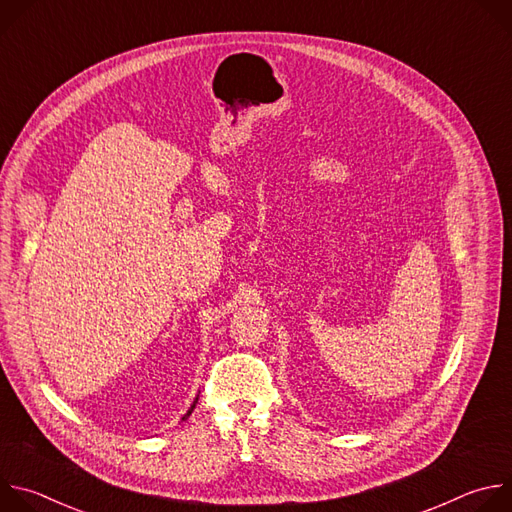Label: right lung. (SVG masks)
<instances>
[{
	"label": "right lung",
	"instance_id": "add662e5",
	"mask_svg": "<svg viewBox=\"0 0 512 512\" xmlns=\"http://www.w3.org/2000/svg\"><path fill=\"white\" fill-rule=\"evenodd\" d=\"M196 403H198V397H196V399H194V403H192V407H190V409H188V413H186V415H184V417H182V421H184V419H186V417H188V415H190V413H192V411H194V407H196Z\"/></svg>",
	"mask_w": 512,
	"mask_h": 512
}]
</instances>
